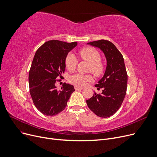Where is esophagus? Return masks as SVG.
Returning <instances> with one entry per match:
<instances>
[{
  "label": "esophagus",
  "instance_id": "34e87169",
  "mask_svg": "<svg viewBox=\"0 0 157 157\" xmlns=\"http://www.w3.org/2000/svg\"><path fill=\"white\" fill-rule=\"evenodd\" d=\"M74 88H75V90H79L83 89V88H82V87H79V86H74Z\"/></svg>",
  "mask_w": 157,
  "mask_h": 157
}]
</instances>
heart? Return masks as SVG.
I'll return each mask as SVG.
<instances>
[{"label":"heart","instance_id":"1","mask_svg":"<svg viewBox=\"0 0 157 157\" xmlns=\"http://www.w3.org/2000/svg\"><path fill=\"white\" fill-rule=\"evenodd\" d=\"M79 57L82 60L90 63L89 71L96 76H101L104 72V65L101 61V56L98 50L93 47H84L79 49ZM78 59L72 53H69L65 59V65L68 71L72 72L76 69ZM93 80V78L89 74H76L70 76L69 81L71 83L79 87L86 86Z\"/></svg>","mask_w":157,"mask_h":157}]
</instances>
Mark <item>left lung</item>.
Masks as SVG:
<instances>
[{"instance_id": "obj_1", "label": "left lung", "mask_w": 157, "mask_h": 157, "mask_svg": "<svg viewBox=\"0 0 157 157\" xmlns=\"http://www.w3.org/2000/svg\"><path fill=\"white\" fill-rule=\"evenodd\" d=\"M99 48L107 60L103 78L95 85L102 94L94 93L86 101L88 107L98 117L108 118L119 109L124 100L127 88L128 76L122 54L108 40L101 39L88 43Z\"/></svg>"}]
</instances>
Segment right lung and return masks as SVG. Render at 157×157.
<instances>
[{"label": "right lung", "instance_id": "right-lung-1", "mask_svg": "<svg viewBox=\"0 0 157 157\" xmlns=\"http://www.w3.org/2000/svg\"><path fill=\"white\" fill-rule=\"evenodd\" d=\"M77 45L50 40L40 46L33 59L29 74V91L36 108L43 114L53 117L62 111L75 91L72 85L64 83L60 90L55 86L65 70V59Z\"/></svg>", "mask_w": 157, "mask_h": 157}]
</instances>
